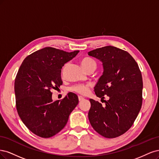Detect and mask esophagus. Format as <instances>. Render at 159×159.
Returning a JSON list of instances; mask_svg holds the SVG:
<instances>
[{"label":"esophagus","instance_id":"1","mask_svg":"<svg viewBox=\"0 0 159 159\" xmlns=\"http://www.w3.org/2000/svg\"><path fill=\"white\" fill-rule=\"evenodd\" d=\"M83 100H84V98H83V97L81 96H79V100L80 102L83 101Z\"/></svg>","mask_w":159,"mask_h":159}]
</instances>
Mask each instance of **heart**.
Here are the masks:
<instances>
[{
  "mask_svg": "<svg viewBox=\"0 0 159 159\" xmlns=\"http://www.w3.org/2000/svg\"><path fill=\"white\" fill-rule=\"evenodd\" d=\"M81 65L86 70L92 66H96V63L95 61L89 57H85L81 60ZM70 90L75 93L80 94H86L89 90V85L88 84H76L70 88Z\"/></svg>",
  "mask_w": 159,
  "mask_h": 159,
  "instance_id": "b5f03b06",
  "label": "heart"
}]
</instances>
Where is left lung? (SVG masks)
<instances>
[{
	"label": "left lung",
	"instance_id": "1",
	"mask_svg": "<svg viewBox=\"0 0 159 159\" xmlns=\"http://www.w3.org/2000/svg\"><path fill=\"white\" fill-rule=\"evenodd\" d=\"M89 55L102 62L104 72L94 87L105 105L90 99L89 119L94 129L106 138L119 137L129 129L142 106L143 79L132 56L114 46L90 51Z\"/></svg>",
	"mask_w": 159,
	"mask_h": 159
}]
</instances>
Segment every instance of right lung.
<instances>
[{"mask_svg": "<svg viewBox=\"0 0 159 159\" xmlns=\"http://www.w3.org/2000/svg\"><path fill=\"white\" fill-rule=\"evenodd\" d=\"M79 52L45 48L28 55L20 66L14 82L16 110L25 125L39 137L58 134L79 103L75 93L53 102L52 93L63 84L61 69Z\"/></svg>", "mask_w": 159, "mask_h": 159, "instance_id": "right-lung-1", "label": "right lung"}]
</instances>
